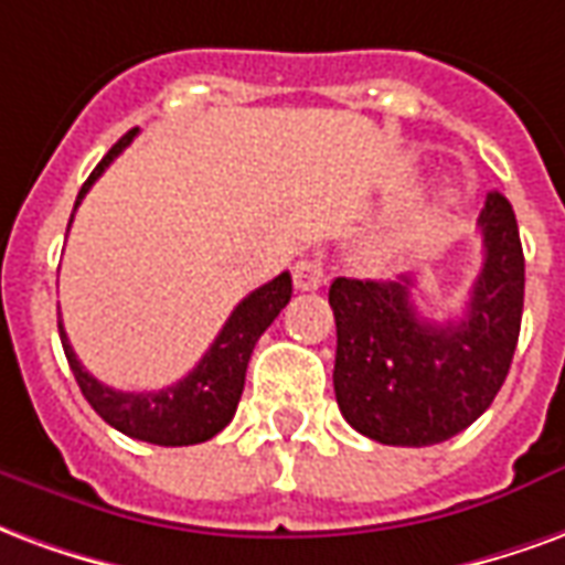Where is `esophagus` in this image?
<instances>
[{"label": "esophagus", "instance_id": "obj_1", "mask_svg": "<svg viewBox=\"0 0 565 565\" xmlns=\"http://www.w3.org/2000/svg\"><path fill=\"white\" fill-rule=\"evenodd\" d=\"M324 282H328V270H324L322 262H316V258L298 262V267H295V288L298 291H316Z\"/></svg>", "mask_w": 565, "mask_h": 565}]
</instances>
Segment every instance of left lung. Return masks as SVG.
Here are the masks:
<instances>
[{
  "mask_svg": "<svg viewBox=\"0 0 565 565\" xmlns=\"http://www.w3.org/2000/svg\"><path fill=\"white\" fill-rule=\"evenodd\" d=\"M479 228L484 265L455 322H424L415 277L331 282L333 391L358 434L382 446H436L467 430L502 388L524 312V249L509 198L488 192Z\"/></svg>",
  "mask_w": 565,
  "mask_h": 565,
  "instance_id": "left-lung-1",
  "label": "left lung"
}]
</instances>
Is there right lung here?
Wrapping results in <instances>:
<instances>
[{
    "label": "right lung",
    "instance_id": "1",
    "mask_svg": "<svg viewBox=\"0 0 565 565\" xmlns=\"http://www.w3.org/2000/svg\"><path fill=\"white\" fill-rule=\"evenodd\" d=\"M135 135H138V129L122 135L110 147L108 156L96 164V171L77 192L74 210L84 201L89 186L105 174V168L129 147ZM288 300H291V277L288 274H279L277 279L255 288L253 295H246L234 307L228 322L222 324L220 337L198 361L195 370L162 391L108 388L105 382L89 376L84 364L77 361L72 343L65 337L63 322H60V340H63L68 367L84 391L86 403L110 427H117L119 434L131 436V439L152 443V446H198V443L213 439L234 418L243 394V382H246V364H249L255 343L270 328V322L277 319Z\"/></svg>",
    "mask_w": 565,
    "mask_h": 565
}]
</instances>
